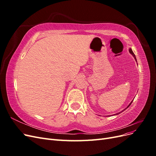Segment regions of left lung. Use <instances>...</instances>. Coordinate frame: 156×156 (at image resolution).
Here are the masks:
<instances>
[{"instance_id": "8db88e82", "label": "left lung", "mask_w": 156, "mask_h": 156, "mask_svg": "<svg viewBox=\"0 0 156 156\" xmlns=\"http://www.w3.org/2000/svg\"><path fill=\"white\" fill-rule=\"evenodd\" d=\"M129 53H131V54L132 55H133V57H134V58H135V61H136V62H137V61H136V57H135V54L133 53V51H132V50H131V48H130V49H129ZM133 100H132V101H131V103H129V105L128 106H127V107H126V108H125V109H124V110H123V111H125V110L126 109V108H128V107H129V105H130L131 104V103H132V102H133ZM119 113H120V112H119V113H116V115H119Z\"/></svg>"}]
</instances>
